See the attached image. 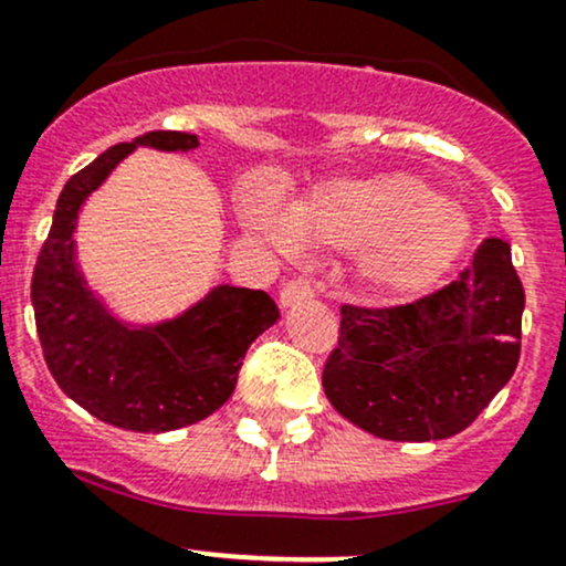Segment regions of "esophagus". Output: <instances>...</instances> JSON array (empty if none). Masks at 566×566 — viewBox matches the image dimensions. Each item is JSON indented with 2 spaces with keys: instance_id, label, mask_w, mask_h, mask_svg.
Instances as JSON below:
<instances>
[{
  "instance_id": "obj_1",
  "label": "esophagus",
  "mask_w": 566,
  "mask_h": 566,
  "mask_svg": "<svg viewBox=\"0 0 566 566\" xmlns=\"http://www.w3.org/2000/svg\"><path fill=\"white\" fill-rule=\"evenodd\" d=\"M313 300V289L302 281H291L281 289V307H294L305 305V302Z\"/></svg>"
}]
</instances>
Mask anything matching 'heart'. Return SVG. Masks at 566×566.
I'll list each match as a JSON object with an SVG mask.
<instances>
[{"instance_id":"1","label":"heart","mask_w":566,"mask_h":566,"mask_svg":"<svg viewBox=\"0 0 566 566\" xmlns=\"http://www.w3.org/2000/svg\"><path fill=\"white\" fill-rule=\"evenodd\" d=\"M245 223L281 251H361L356 272L380 300L427 294L451 272L470 242V221L437 191L407 175L339 178L315 188L294 208L270 191H253Z\"/></svg>"}]
</instances>
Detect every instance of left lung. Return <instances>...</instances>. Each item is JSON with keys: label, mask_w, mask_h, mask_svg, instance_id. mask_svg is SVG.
Wrapping results in <instances>:
<instances>
[{"label": "left lung", "mask_w": 566, "mask_h": 566, "mask_svg": "<svg viewBox=\"0 0 566 566\" xmlns=\"http://www.w3.org/2000/svg\"><path fill=\"white\" fill-rule=\"evenodd\" d=\"M524 285L510 245L485 240L470 272L421 302L343 307L324 367L334 410L394 442L446 440L470 427L513 378Z\"/></svg>", "instance_id": "8db88e82"}]
</instances>
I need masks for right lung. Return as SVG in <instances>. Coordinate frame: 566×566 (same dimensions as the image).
<instances>
[{"label":"right lung","mask_w":566,"mask_h":566,"mask_svg":"<svg viewBox=\"0 0 566 566\" xmlns=\"http://www.w3.org/2000/svg\"><path fill=\"white\" fill-rule=\"evenodd\" d=\"M137 148L191 154L199 137L148 132L66 180L34 266L32 307L48 369L72 402L111 427L161 434L202 421L232 397L248 348L281 310L264 291L221 283L180 313L132 321L91 289L75 240L83 205Z\"/></svg>","instance_id":"obj_1"}]
</instances>
